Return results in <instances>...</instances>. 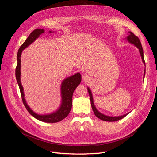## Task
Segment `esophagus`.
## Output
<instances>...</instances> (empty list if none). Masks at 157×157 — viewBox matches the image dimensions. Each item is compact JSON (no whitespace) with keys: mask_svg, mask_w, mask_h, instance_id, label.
<instances>
[{"mask_svg":"<svg viewBox=\"0 0 157 157\" xmlns=\"http://www.w3.org/2000/svg\"><path fill=\"white\" fill-rule=\"evenodd\" d=\"M89 78H90V77L87 74H83L82 75V79L84 80V81H85V80H89Z\"/></svg>","mask_w":157,"mask_h":157,"instance_id":"1","label":"esophagus"}]
</instances>
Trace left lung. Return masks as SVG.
<instances>
[{
  "label": "left lung",
  "mask_w": 157,
  "mask_h": 157,
  "mask_svg": "<svg viewBox=\"0 0 157 157\" xmlns=\"http://www.w3.org/2000/svg\"><path fill=\"white\" fill-rule=\"evenodd\" d=\"M125 39L129 42L130 44H134L135 46H136L137 48L139 49V52L141 55V58L142 59V61H143L144 64L145 65V60H144V50H143V48H142V46L141 44V42L140 40V39H138V37L136 36L134 33L131 31L128 32V35L125 38ZM145 69L144 70V78L145 77ZM88 92L89 94V96L90 98V101H91V105H92V110L96 115L98 118L101 119L102 121H107V122H114V121H117L120 119H122V118L125 117L128 113L125 114V115H123L121 116H118V117H111V116H107L104 115V114L101 113L99 112L98 109H96V106L94 105V99H93V96H92V93L91 92V90L89 88V87H88Z\"/></svg>",
  "instance_id": "obj_1"
}]
</instances>
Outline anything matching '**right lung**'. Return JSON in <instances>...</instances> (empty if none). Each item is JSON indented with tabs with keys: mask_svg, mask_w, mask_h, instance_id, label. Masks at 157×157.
Returning a JSON list of instances; mask_svg holds the SVG:
<instances>
[{
	"mask_svg": "<svg viewBox=\"0 0 157 157\" xmlns=\"http://www.w3.org/2000/svg\"><path fill=\"white\" fill-rule=\"evenodd\" d=\"M44 32L45 31L43 29H35L33 32H31L29 36L27 37L26 40L23 42L22 45L20 46V48H19L17 55V63L16 69V77L18 86L20 87L23 103L24 104L25 108L27 109L28 112L33 117H35L39 121L44 122L54 123L62 121L63 118L67 117L69 115L71 107H72L73 94L74 92V90L81 82V75H80L79 73H77L72 76L65 78L63 80L61 84V102L58 109L53 113L46 114V115H40V114H37L33 111L30 107L28 105L25 99L23 88L21 82V55L23 50L25 49L27 47L29 46L33 42L35 41V40L37 39L40 36V35ZM52 32V31H49V33Z\"/></svg>",
	"mask_w": 157,
	"mask_h": 157,
	"instance_id": "add662e5",
	"label": "right lung"
}]
</instances>
